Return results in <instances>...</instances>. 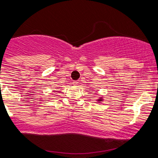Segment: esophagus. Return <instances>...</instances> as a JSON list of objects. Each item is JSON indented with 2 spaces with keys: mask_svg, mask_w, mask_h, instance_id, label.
Wrapping results in <instances>:
<instances>
[{
  "mask_svg": "<svg viewBox=\"0 0 158 158\" xmlns=\"http://www.w3.org/2000/svg\"><path fill=\"white\" fill-rule=\"evenodd\" d=\"M73 83V84H74V85L75 86H76L77 84H78V83H79V82H77V81H74V82H72Z\"/></svg>",
  "mask_w": 158,
  "mask_h": 158,
  "instance_id": "obj_1",
  "label": "esophagus"
}]
</instances>
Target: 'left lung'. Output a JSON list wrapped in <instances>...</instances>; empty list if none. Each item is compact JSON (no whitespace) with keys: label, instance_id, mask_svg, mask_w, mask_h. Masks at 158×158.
<instances>
[{"label":"left lung","instance_id":"8db88e82","mask_svg":"<svg viewBox=\"0 0 158 158\" xmlns=\"http://www.w3.org/2000/svg\"><path fill=\"white\" fill-rule=\"evenodd\" d=\"M102 100H103V98L101 97V98H100V99H98V100H97V101H99V103H100V102H101Z\"/></svg>","mask_w":158,"mask_h":158}]
</instances>
